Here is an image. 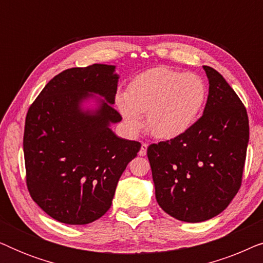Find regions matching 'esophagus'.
Here are the masks:
<instances>
[{"mask_svg": "<svg viewBox=\"0 0 263 263\" xmlns=\"http://www.w3.org/2000/svg\"><path fill=\"white\" fill-rule=\"evenodd\" d=\"M146 153H147V143H142L141 148H140V151H139V156L143 157V156H146Z\"/></svg>", "mask_w": 263, "mask_h": 263, "instance_id": "34e87169", "label": "esophagus"}]
</instances>
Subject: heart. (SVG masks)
Returning <instances> with one entry per match:
<instances>
[{
	"label": "heart",
	"mask_w": 263,
	"mask_h": 263,
	"mask_svg": "<svg viewBox=\"0 0 263 263\" xmlns=\"http://www.w3.org/2000/svg\"><path fill=\"white\" fill-rule=\"evenodd\" d=\"M208 96L204 80L193 73L157 67L136 75L117 107L132 133L146 127L158 139H174L193 128L202 114Z\"/></svg>",
	"instance_id": "heart-1"
}]
</instances>
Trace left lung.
<instances>
[{"label":"left lung","mask_w":263,"mask_h":263,"mask_svg":"<svg viewBox=\"0 0 263 263\" xmlns=\"http://www.w3.org/2000/svg\"><path fill=\"white\" fill-rule=\"evenodd\" d=\"M210 91L203 115L177 138L147 149L156 199L181 221L201 222L229 206L242 183L249 120L220 73L203 66Z\"/></svg>","instance_id":"obj_1"}]
</instances>
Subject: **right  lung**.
<instances>
[{
  "mask_svg": "<svg viewBox=\"0 0 263 263\" xmlns=\"http://www.w3.org/2000/svg\"><path fill=\"white\" fill-rule=\"evenodd\" d=\"M116 67L70 68L51 79L28 109L24 156L28 192L55 220L85 225L109 211L118 179L140 142L111 130ZM99 97H97L96 96ZM95 100V108L84 104Z\"/></svg>",
  "mask_w": 263,
  "mask_h": 263,
  "instance_id": "add662e5",
  "label": "right lung"
}]
</instances>
